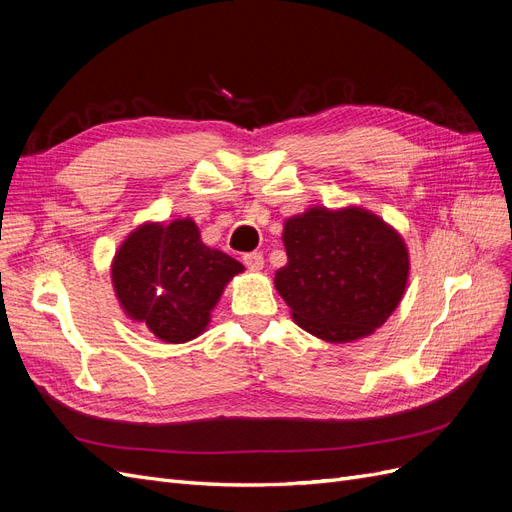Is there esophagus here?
<instances>
[{"label": "esophagus", "instance_id": "1", "mask_svg": "<svg viewBox=\"0 0 512 512\" xmlns=\"http://www.w3.org/2000/svg\"><path fill=\"white\" fill-rule=\"evenodd\" d=\"M243 265L252 271H260L265 267V256L260 252H250V254H243Z\"/></svg>", "mask_w": 512, "mask_h": 512}]
</instances>
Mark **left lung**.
Listing matches in <instances>:
<instances>
[{
  "mask_svg": "<svg viewBox=\"0 0 512 512\" xmlns=\"http://www.w3.org/2000/svg\"><path fill=\"white\" fill-rule=\"evenodd\" d=\"M288 262L275 288L301 329L346 344L374 333L408 284V247L397 230L361 207H312L284 224Z\"/></svg>",
  "mask_w": 512,
  "mask_h": 512,
  "instance_id": "8db88e82",
  "label": "left lung"
}]
</instances>
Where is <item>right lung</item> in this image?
<instances>
[{
	"instance_id": "right-lung-1",
	"label": "right lung",
	"mask_w": 512,
	"mask_h": 512,
	"mask_svg": "<svg viewBox=\"0 0 512 512\" xmlns=\"http://www.w3.org/2000/svg\"><path fill=\"white\" fill-rule=\"evenodd\" d=\"M243 271L239 260L200 241L190 220L138 226L113 258V288L132 320L166 344H183L207 329L224 286Z\"/></svg>"
}]
</instances>
